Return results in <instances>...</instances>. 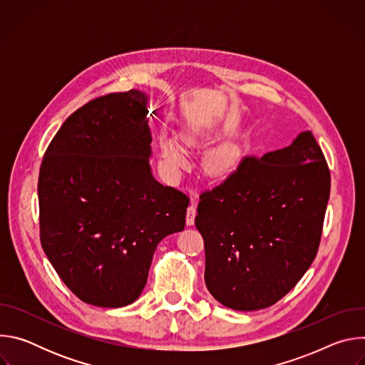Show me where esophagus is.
I'll return each mask as SVG.
<instances>
[{
	"instance_id": "34e87169",
	"label": "esophagus",
	"mask_w": 365,
	"mask_h": 365,
	"mask_svg": "<svg viewBox=\"0 0 365 365\" xmlns=\"http://www.w3.org/2000/svg\"><path fill=\"white\" fill-rule=\"evenodd\" d=\"M196 202V197H192V205L187 207L186 211V225L192 227L195 224V217H196V206L193 205Z\"/></svg>"
}]
</instances>
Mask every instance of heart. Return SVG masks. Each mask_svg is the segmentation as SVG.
Returning a JSON list of instances; mask_svg holds the SVG:
<instances>
[{
    "label": "heart",
    "instance_id": "1",
    "mask_svg": "<svg viewBox=\"0 0 365 365\" xmlns=\"http://www.w3.org/2000/svg\"><path fill=\"white\" fill-rule=\"evenodd\" d=\"M187 140L192 141L190 137H187ZM160 153L163 168L168 173L175 176L187 166V155L173 135L163 134L160 137ZM235 154L232 151H222L214 155L210 168L217 176H228L235 169Z\"/></svg>",
    "mask_w": 365,
    "mask_h": 365
}]
</instances>
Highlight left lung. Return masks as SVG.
<instances>
[{
	"label": "left lung",
	"mask_w": 365,
	"mask_h": 365,
	"mask_svg": "<svg viewBox=\"0 0 365 365\" xmlns=\"http://www.w3.org/2000/svg\"><path fill=\"white\" fill-rule=\"evenodd\" d=\"M331 190L314 134L245 158L200 195L195 225L205 242V284L224 306L258 310L287 294L314 262Z\"/></svg>",
	"instance_id": "left-lung-1"
}]
</instances>
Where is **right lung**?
<instances>
[{
	"label": "right lung",
	"mask_w": 365,
	"mask_h": 365,
	"mask_svg": "<svg viewBox=\"0 0 365 365\" xmlns=\"http://www.w3.org/2000/svg\"><path fill=\"white\" fill-rule=\"evenodd\" d=\"M148 101L131 89L88 102L41 162V247L71 292L93 306L135 302L158 244L185 228L189 197L151 173Z\"/></svg>",
	"instance_id": "right-lung-1"
}]
</instances>
